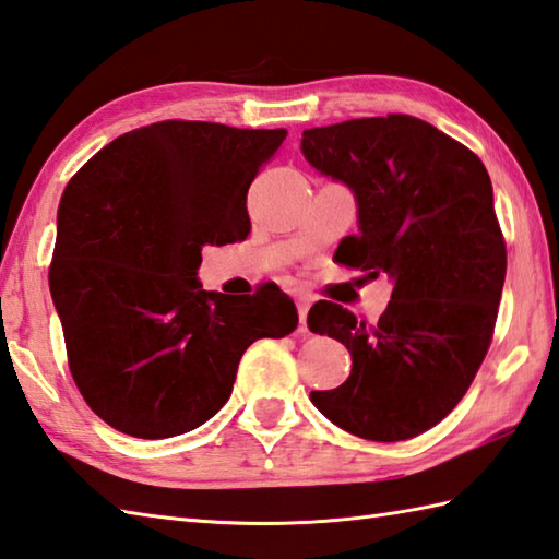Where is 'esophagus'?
<instances>
[{"instance_id":"34e87169","label":"esophagus","mask_w":559,"mask_h":559,"mask_svg":"<svg viewBox=\"0 0 559 559\" xmlns=\"http://www.w3.org/2000/svg\"><path fill=\"white\" fill-rule=\"evenodd\" d=\"M296 309H299V323H301L299 328L306 333V316H309V309H311L309 296H299V299H296Z\"/></svg>"}]
</instances>
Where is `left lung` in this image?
<instances>
[{"label":"left lung","instance_id":"8db88e82","mask_svg":"<svg viewBox=\"0 0 559 559\" xmlns=\"http://www.w3.org/2000/svg\"><path fill=\"white\" fill-rule=\"evenodd\" d=\"M301 152L357 198L337 263L393 280L376 325L333 301L311 309L313 333L352 355L347 381L311 403L355 437L413 439L459 405L492 343L507 275L492 180L468 146L401 112L304 130Z\"/></svg>","mask_w":559,"mask_h":559}]
</instances>
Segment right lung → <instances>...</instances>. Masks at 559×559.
<instances>
[{"instance_id":"add662e5","label":"right lung","mask_w":559,"mask_h":559,"mask_svg":"<svg viewBox=\"0 0 559 559\" xmlns=\"http://www.w3.org/2000/svg\"><path fill=\"white\" fill-rule=\"evenodd\" d=\"M284 136L164 120L120 134L67 183L50 292L76 389L112 429L168 439L204 425L243 352L299 323L280 287L231 299L198 282L202 246L248 236V188Z\"/></svg>"}]
</instances>
